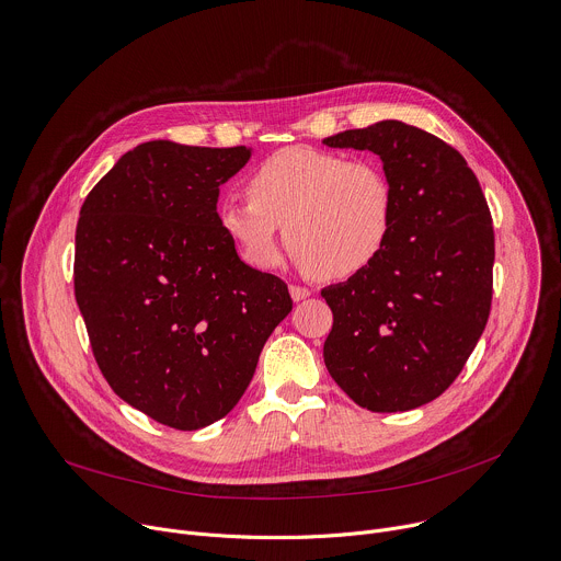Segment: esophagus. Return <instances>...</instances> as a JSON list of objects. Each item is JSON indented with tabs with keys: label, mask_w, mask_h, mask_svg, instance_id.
Wrapping results in <instances>:
<instances>
[{
	"label": "esophagus",
	"mask_w": 561,
	"mask_h": 561,
	"mask_svg": "<svg viewBox=\"0 0 561 561\" xmlns=\"http://www.w3.org/2000/svg\"><path fill=\"white\" fill-rule=\"evenodd\" d=\"M288 290H290V297H293V301H301V299L310 297V290H308L306 286H297V284H293Z\"/></svg>",
	"instance_id": "34e87169"
}]
</instances>
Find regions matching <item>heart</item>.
<instances>
[{
  "label": "heart",
  "mask_w": 561,
  "mask_h": 561,
  "mask_svg": "<svg viewBox=\"0 0 561 561\" xmlns=\"http://www.w3.org/2000/svg\"><path fill=\"white\" fill-rule=\"evenodd\" d=\"M251 199H224L217 221L242 260L260 271L279 264L286 247L314 277L346 279L388 247L397 197L375 157L290 146L249 178Z\"/></svg>",
  "instance_id": "1"
}]
</instances>
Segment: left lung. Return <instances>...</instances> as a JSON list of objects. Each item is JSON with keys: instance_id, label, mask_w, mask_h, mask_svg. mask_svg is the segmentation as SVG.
<instances>
[{"instance_id": "left-lung-1", "label": "left lung", "mask_w": 561, "mask_h": 561, "mask_svg": "<svg viewBox=\"0 0 561 561\" xmlns=\"http://www.w3.org/2000/svg\"><path fill=\"white\" fill-rule=\"evenodd\" d=\"M324 144L379 154L397 197L383 253L322 290L333 310L327 368L366 411L424 407L457 379L489 322L495 232L486 197L459 150L404 122Z\"/></svg>"}]
</instances>
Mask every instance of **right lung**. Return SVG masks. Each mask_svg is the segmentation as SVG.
Returning <instances> with one entry per match:
<instances>
[{"label": "right lung", "instance_id": "right-lung-1", "mask_svg": "<svg viewBox=\"0 0 561 561\" xmlns=\"http://www.w3.org/2000/svg\"><path fill=\"white\" fill-rule=\"evenodd\" d=\"M251 148L146 141L79 210L75 299L95 362L126 404L197 431L249 388L293 310L288 286L239 260L217 221L219 186Z\"/></svg>", "mask_w": 561, "mask_h": 561}]
</instances>
